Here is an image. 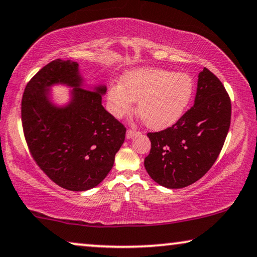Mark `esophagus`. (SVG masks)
Here are the masks:
<instances>
[{
	"label": "esophagus",
	"instance_id": "1",
	"mask_svg": "<svg viewBox=\"0 0 257 257\" xmlns=\"http://www.w3.org/2000/svg\"><path fill=\"white\" fill-rule=\"evenodd\" d=\"M138 135H139V132L133 131V130H127V132H126V138L132 139V138H135V137L138 136Z\"/></svg>",
	"mask_w": 257,
	"mask_h": 257
}]
</instances>
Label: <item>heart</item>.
<instances>
[{"label":"heart","mask_w":257,"mask_h":257,"mask_svg":"<svg viewBox=\"0 0 257 257\" xmlns=\"http://www.w3.org/2000/svg\"><path fill=\"white\" fill-rule=\"evenodd\" d=\"M193 90V80L186 73L140 68L126 72L121 85L108 89L106 107L114 118L120 119L131 113L135 101H138L137 110L147 127L164 130L182 117Z\"/></svg>","instance_id":"b5f03b06"}]
</instances>
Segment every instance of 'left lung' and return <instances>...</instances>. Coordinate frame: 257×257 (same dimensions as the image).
<instances>
[{
    "label": "left lung",
    "instance_id": "left-lung-1",
    "mask_svg": "<svg viewBox=\"0 0 257 257\" xmlns=\"http://www.w3.org/2000/svg\"><path fill=\"white\" fill-rule=\"evenodd\" d=\"M194 105L164 131L147 133L150 154L144 165L157 184L184 188L201 179L222 150L230 126L231 104L217 77L203 68Z\"/></svg>",
    "mask_w": 257,
    "mask_h": 257
}]
</instances>
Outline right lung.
Wrapping results in <instances>:
<instances>
[{"label": "right lung", "mask_w": 257, "mask_h": 257, "mask_svg": "<svg viewBox=\"0 0 257 257\" xmlns=\"http://www.w3.org/2000/svg\"><path fill=\"white\" fill-rule=\"evenodd\" d=\"M72 89L58 105L51 87ZM104 84L89 85L73 61L49 63L27 84L22 98V125L30 153L55 184L73 192L96 187L106 178L126 128L101 105Z\"/></svg>", "instance_id": "add662e5"}]
</instances>
